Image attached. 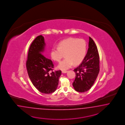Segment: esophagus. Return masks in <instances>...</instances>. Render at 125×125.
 Listing matches in <instances>:
<instances>
[{"label":"esophagus","instance_id":"esophagus-1","mask_svg":"<svg viewBox=\"0 0 125 125\" xmlns=\"http://www.w3.org/2000/svg\"><path fill=\"white\" fill-rule=\"evenodd\" d=\"M67 72V71H62V73H66Z\"/></svg>","mask_w":125,"mask_h":125}]
</instances>
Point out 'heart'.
I'll return each mask as SVG.
<instances>
[{
  "instance_id": "obj_1",
  "label": "heart",
  "mask_w": 125,
  "mask_h": 125,
  "mask_svg": "<svg viewBox=\"0 0 125 125\" xmlns=\"http://www.w3.org/2000/svg\"><path fill=\"white\" fill-rule=\"evenodd\" d=\"M87 44L83 39L69 38L58 44V47L52 48L50 55L53 60L60 61L64 53L65 58L61 61L58 68L62 70H67L75 64L82 62L86 55Z\"/></svg>"
}]
</instances>
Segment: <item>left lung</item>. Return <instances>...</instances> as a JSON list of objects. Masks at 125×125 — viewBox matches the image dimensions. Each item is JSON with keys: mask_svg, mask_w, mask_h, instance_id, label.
I'll use <instances>...</instances> for the list:
<instances>
[{"mask_svg": "<svg viewBox=\"0 0 125 125\" xmlns=\"http://www.w3.org/2000/svg\"><path fill=\"white\" fill-rule=\"evenodd\" d=\"M86 55L79 65L74 70L76 78L72 83L76 91L83 93L92 87L99 72V56L94 42L89 37Z\"/></svg>", "mask_w": 125, "mask_h": 125, "instance_id": "8db88e82", "label": "left lung"}]
</instances>
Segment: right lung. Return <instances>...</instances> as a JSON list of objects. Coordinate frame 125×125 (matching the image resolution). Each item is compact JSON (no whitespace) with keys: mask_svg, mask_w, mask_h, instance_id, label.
I'll list each match as a JSON object with an SVG mask.
<instances>
[{"mask_svg":"<svg viewBox=\"0 0 125 125\" xmlns=\"http://www.w3.org/2000/svg\"><path fill=\"white\" fill-rule=\"evenodd\" d=\"M45 45L42 35L34 39L29 49L26 66L34 87L42 94H49L56 90L61 71H53L52 61L42 54Z\"/></svg>","mask_w":125,"mask_h":125,"instance_id":"add662e5","label":"right lung"}]
</instances>
